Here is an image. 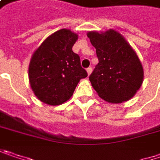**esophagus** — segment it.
<instances>
[{
    "label": "esophagus",
    "instance_id": "1",
    "mask_svg": "<svg viewBox=\"0 0 160 160\" xmlns=\"http://www.w3.org/2000/svg\"><path fill=\"white\" fill-rule=\"evenodd\" d=\"M91 72H92V68L91 67H89L87 69V73H88V76H89L90 74H91Z\"/></svg>",
    "mask_w": 160,
    "mask_h": 160
}]
</instances>
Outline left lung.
<instances>
[{
    "label": "left lung",
    "mask_w": 160,
    "mask_h": 160,
    "mask_svg": "<svg viewBox=\"0 0 160 160\" xmlns=\"http://www.w3.org/2000/svg\"><path fill=\"white\" fill-rule=\"evenodd\" d=\"M99 63L89 81L99 97L108 103H122L133 98L142 85L144 71L136 52L117 31L89 32Z\"/></svg>",
    "instance_id": "1"
}]
</instances>
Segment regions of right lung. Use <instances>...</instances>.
I'll use <instances>...</instances> for the list:
<instances>
[{"mask_svg": "<svg viewBox=\"0 0 160 160\" xmlns=\"http://www.w3.org/2000/svg\"><path fill=\"white\" fill-rule=\"evenodd\" d=\"M78 34L61 29L47 37L33 52L29 64V81L43 103L57 106L71 98L78 83L88 76L80 56L72 52Z\"/></svg>", "mask_w": 160, "mask_h": 160, "instance_id": "right-lung-1", "label": "right lung"}]
</instances>
